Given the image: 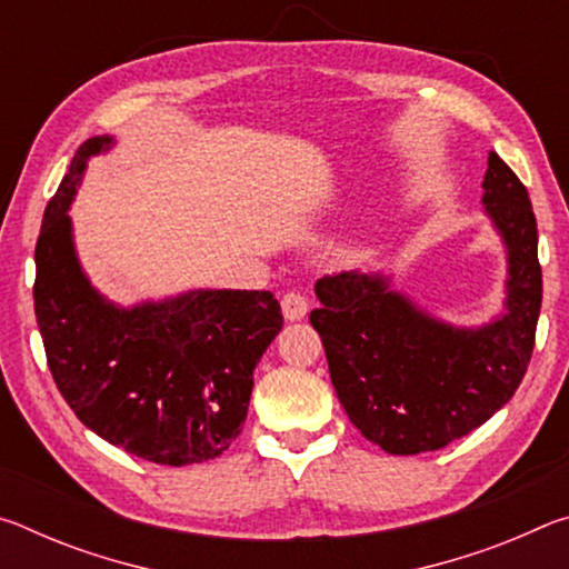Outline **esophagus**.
<instances>
[{
    "label": "esophagus",
    "instance_id": "obj_1",
    "mask_svg": "<svg viewBox=\"0 0 569 569\" xmlns=\"http://www.w3.org/2000/svg\"><path fill=\"white\" fill-rule=\"evenodd\" d=\"M281 308H283V316L288 321H301L308 313V301L301 293L291 291L281 298Z\"/></svg>",
    "mask_w": 569,
    "mask_h": 569
}]
</instances>
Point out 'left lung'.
Segmentation results:
<instances>
[{"instance_id":"obj_1","label":"left lung","mask_w":569,"mask_h":569,"mask_svg":"<svg viewBox=\"0 0 569 569\" xmlns=\"http://www.w3.org/2000/svg\"><path fill=\"white\" fill-rule=\"evenodd\" d=\"M481 206L502 240V308L477 326L429 313L393 273H339L316 283L311 311L341 407L389 455H421L469 435L515 397L542 306L537 220L527 188L489 152Z\"/></svg>"}]
</instances>
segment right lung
Masks as SVG:
<instances>
[{"label": "right lung", "instance_id": "obj_1", "mask_svg": "<svg viewBox=\"0 0 569 569\" xmlns=\"http://www.w3.org/2000/svg\"><path fill=\"white\" fill-rule=\"evenodd\" d=\"M112 134L82 142L44 210L34 313L57 389L84 427L156 465L223 455L248 417L253 371L283 326L271 291L188 288L132 306L84 273L70 218L77 188Z\"/></svg>", "mask_w": 569, "mask_h": 569}]
</instances>
